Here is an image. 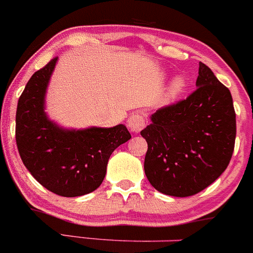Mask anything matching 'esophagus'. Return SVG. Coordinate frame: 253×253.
<instances>
[{
  "label": "esophagus",
  "mask_w": 253,
  "mask_h": 253,
  "mask_svg": "<svg viewBox=\"0 0 253 253\" xmlns=\"http://www.w3.org/2000/svg\"><path fill=\"white\" fill-rule=\"evenodd\" d=\"M127 125L133 133H138L145 127V115L143 112H134L128 117Z\"/></svg>",
  "instance_id": "esophagus-1"
}]
</instances>
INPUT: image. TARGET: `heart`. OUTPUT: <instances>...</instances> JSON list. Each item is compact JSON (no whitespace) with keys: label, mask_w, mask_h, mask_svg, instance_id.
<instances>
[{"label":"heart","mask_w":253,"mask_h":253,"mask_svg":"<svg viewBox=\"0 0 253 253\" xmlns=\"http://www.w3.org/2000/svg\"><path fill=\"white\" fill-rule=\"evenodd\" d=\"M183 88H185V79L182 77H176L172 79L169 88H168L167 94H165V100L167 101L174 100L176 96L183 90Z\"/></svg>","instance_id":"b5f03b06"}]
</instances>
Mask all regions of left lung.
Wrapping results in <instances>:
<instances>
[{"label": "left lung", "instance_id": "8db88e82", "mask_svg": "<svg viewBox=\"0 0 253 253\" xmlns=\"http://www.w3.org/2000/svg\"><path fill=\"white\" fill-rule=\"evenodd\" d=\"M196 89L152 115L142 129L148 143L144 172L164 195L188 197L219 177L230 163L236 115L230 90L200 62Z\"/></svg>", "mask_w": 253, "mask_h": 253}]
</instances>
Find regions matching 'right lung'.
<instances>
[{"label": "right lung", "mask_w": 253, "mask_h": 253, "mask_svg": "<svg viewBox=\"0 0 253 253\" xmlns=\"http://www.w3.org/2000/svg\"><path fill=\"white\" fill-rule=\"evenodd\" d=\"M57 58L32 76L18 100L16 142L23 164L40 185L62 197H78L101 185L112 152L131 134L125 125L66 129L48 120L45 93Z\"/></svg>", "instance_id": "right-lung-1"}]
</instances>
